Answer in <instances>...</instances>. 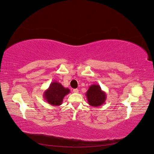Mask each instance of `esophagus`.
<instances>
[{"mask_svg":"<svg viewBox=\"0 0 154 154\" xmlns=\"http://www.w3.org/2000/svg\"><path fill=\"white\" fill-rule=\"evenodd\" d=\"M73 92L74 93H78L79 92V90L78 89V88H74V89H73Z\"/></svg>","mask_w":154,"mask_h":154,"instance_id":"1","label":"esophagus"}]
</instances>
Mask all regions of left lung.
I'll list each match as a JSON object with an SVG mask.
<instances>
[{
    "mask_svg": "<svg viewBox=\"0 0 154 154\" xmlns=\"http://www.w3.org/2000/svg\"><path fill=\"white\" fill-rule=\"evenodd\" d=\"M85 96L87 98L88 103L91 106L97 107L105 103L106 98V92L101 90V87L99 85H91Z\"/></svg>",
    "mask_w": 154,
    "mask_h": 154,
    "instance_id": "1",
    "label": "left lung"
}]
</instances>
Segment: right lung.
Listing matches in <instances>:
<instances>
[{
    "label": "right lung",
    "mask_w": 154,
    "mask_h": 154,
    "mask_svg": "<svg viewBox=\"0 0 154 154\" xmlns=\"http://www.w3.org/2000/svg\"><path fill=\"white\" fill-rule=\"evenodd\" d=\"M70 92L68 88L64 87L57 81L51 83L49 88L44 92V98L48 103L53 106L61 105L63 97Z\"/></svg>",
    "instance_id": "right-lung-1"
}]
</instances>
